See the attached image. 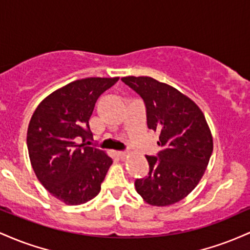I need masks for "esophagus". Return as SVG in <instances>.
<instances>
[{"label":"esophagus","mask_w":250,"mask_h":250,"mask_svg":"<svg viewBox=\"0 0 250 250\" xmlns=\"http://www.w3.org/2000/svg\"><path fill=\"white\" fill-rule=\"evenodd\" d=\"M118 156H119L120 158H126V157L128 156V153L126 152V151H118Z\"/></svg>","instance_id":"1"}]
</instances>
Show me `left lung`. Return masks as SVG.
Returning a JSON list of instances; mask_svg holds the SVG:
<instances>
[{"label": "left lung", "mask_w": 250, "mask_h": 250, "mask_svg": "<svg viewBox=\"0 0 250 250\" xmlns=\"http://www.w3.org/2000/svg\"><path fill=\"white\" fill-rule=\"evenodd\" d=\"M122 81L144 100L147 126L159 133L161 151L146 156L148 173L136 179L137 192L151 206L177 203L195 189L212 153L206 117L190 98L150 77Z\"/></svg>", "instance_id": "8db88e82"}]
</instances>
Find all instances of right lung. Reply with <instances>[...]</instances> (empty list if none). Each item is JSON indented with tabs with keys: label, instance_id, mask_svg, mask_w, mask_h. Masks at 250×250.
Instances as JSON below:
<instances>
[{
	"label": "right lung",
	"instance_id": "right-lung-1",
	"mask_svg": "<svg viewBox=\"0 0 250 250\" xmlns=\"http://www.w3.org/2000/svg\"><path fill=\"white\" fill-rule=\"evenodd\" d=\"M119 78H86L57 89L39 104L27 132L36 177L58 200L78 206L94 198L112 164L92 138L88 120L98 98Z\"/></svg>",
	"mask_w": 250,
	"mask_h": 250
}]
</instances>
